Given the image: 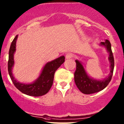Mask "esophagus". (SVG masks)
I'll return each instance as SVG.
<instances>
[{
	"instance_id": "obj_1",
	"label": "esophagus",
	"mask_w": 124,
	"mask_h": 124,
	"mask_svg": "<svg viewBox=\"0 0 124 124\" xmlns=\"http://www.w3.org/2000/svg\"><path fill=\"white\" fill-rule=\"evenodd\" d=\"M65 58H66V59H72L73 58V55L72 54H70V53H68L66 56H65Z\"/></svg>"
}]
</instances>
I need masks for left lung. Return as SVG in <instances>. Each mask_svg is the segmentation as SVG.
Instances as JSON below:
<instances>
[{
  "mask_svg": "<svg viewBox=\"0 0 124 124\" xmlns=\"http://www.w3.org/2000/svg\"><path fill=\"white\" fill-rule=\"evenodd\" d=\"M101 45L105 46L109 54V61L111 63V71L107 78L102 81H97L91 78L87 75L81 62L77 60L75 61L77 68L74 73L75 82L78 88L84 94H91L103 90L107 86L112 79L114 68V59L111 43L108 40H106L105 42H102Z\"/></svg>",
  "mask_w": 124,
  "mask_h": 124,
  "instance_id": "obj_1",
  "label": "left lung"
}]
</instances>
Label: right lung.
<instances>
[{
  "mask_svg": "<svg viewBox=\"0 0 124 124\" xmlns=\"http://www.w3.org/2000/svg\"><path fill=\"white\" fill-rule=\"evenodd\" d=\"M17 38V35H16L12 42L9 51L8 68V72L12 82L17 89L26 95L33 96H40L46 94L52 86L56 70L65 62V56H62L47 63L43 68L39 77L35 82L31 84H22L15 79L12 72V67L14 64L13 54L16 51V42Z\"/></svg>",
  "mask_w": 124,
  "mask_h": 124,
  "instance_id": "add662e5",
  "label": "right lung"
}]
</instances>
